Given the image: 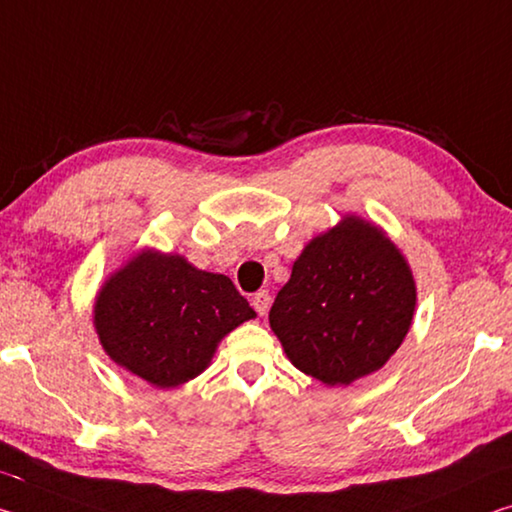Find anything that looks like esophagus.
<instances>
[{
  "label": "esophagus",
  "mask_w": 512,
  "mask_h": 512,
  "mask_svg": "<svg viewBox=\"0 0 512 512\" xmlns=\"http://www.w3.org/2000/svg\"><path fill=\"white\" fill-rule=\"evenodd\" d=\"M253 307L257 310V314L259 316H264L266 312H269V307H271V296H269V291H257V294L253 296Z\"/></svg>",
  "instance_id": "obj_1"
}]
</instances>
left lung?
I'll return each mask as SVG.
<instances>
[{"mask_svg": "<svg viewBox=\"0 0 512 512\" xmlns=\"http://www.w3.org/2000/svg\"><path fill=\"white\" fill-rule=\"evenodd\" d=\"M415 305V278L401 250L378 225L348 214L303 248L269 323L296 369L335 387L392 358Z\"/></svg>", "mask_w": 512, "mask_h": 512, "instance_id": "obj_1", "label": "left lung"}]
</instances>
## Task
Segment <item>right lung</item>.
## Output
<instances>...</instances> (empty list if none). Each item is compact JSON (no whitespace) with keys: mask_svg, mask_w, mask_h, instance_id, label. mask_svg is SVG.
I'll list each match as a JSON object with an SVG mask.
<instances>
[{"mask_svg":"<svg viewBox=\"0 0 512 512\" xmlns=\"http://www.w3.org/2000/svg\"><path fill=\"white\" fill-rule=\"evenodd\" d=\"M255 316L227 275L145 248L97 291L93 326L118 367L168 389L205 371L227 332Z\"/></svg>","mask_w":512,"mask_h":512,"instance_id":"1","label":"right lung"}]
</instances>
